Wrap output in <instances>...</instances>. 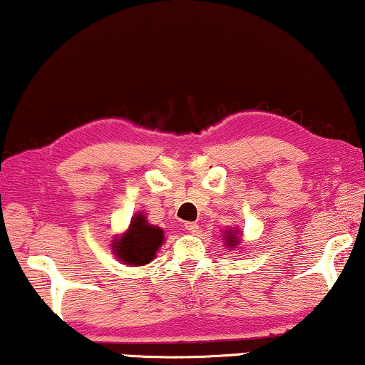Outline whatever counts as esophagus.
<instances>
[{
	"label": "esophagus",
	"mask_w": 365,
	"mask_h": 365,
	"mask_svg": "<svg viewBox=\"0 0 365 365\" xmlns=\"http://www.w3.org/2000/svg\"><path fill=\"white\" fill-rule=\"evenodd\" d=\"M184 227H186V230L191 232V234H195V232L199 230V225L195 224V222H186V225Z\"/></svg>",
	"instance_id": "1"
}]
</instances>
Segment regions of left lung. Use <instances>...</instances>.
I'll list each match as a JSON object with an SVG mask.
<instances>
[{
    "label": "left lung",
    "mask_w": 365,
    "mask_h": 365,
    "mask_svg": "<svg viewBox=\"0 0 365 365\" xmlns=\"http://www.w3.org/2000/svg\"><path fill=\"white\" fill-rule=\"evenodd\" d=\"M225 239H227V245H229V247H235L237 244H239L240 237H237V235H235V232H234V234H232V232L229 230V232H227Z\"/></svg>",
    "instance_id": "obj_1"
}]
</instances>
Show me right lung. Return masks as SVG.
I'll return each instance as SVG.
<instances>
[{
	"instance_id": "1",
	"label": "right lung",
	"mask_w": 365,
	"mask_h": 365,
	"mask_svg": "<svg viewBox=\"0 0 365 365\" xmlns=\"http://www.w3.org/2000/svg\"><path fill=\"white\" fill-rule=\"evenodd\" d=\"M163 230L160 227L150 225L141 214L131 219L130 229L126 234L117 239L113 244V250L121 262L126 265H146L155 258L158 248L161 247Z\"/></svg>"
}]
</instances>
